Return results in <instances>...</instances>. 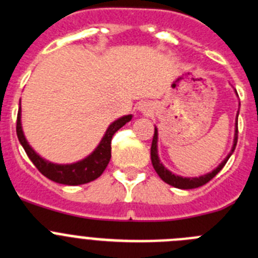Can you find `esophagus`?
I'll return each mask as SVG.
<instances>
[{"label": "esophagus", "mask_w": 258, "mask_h": 258, "mask_svg": "<svg viewBox=\"0 0 258 258\" xmlns=\"http://www.w3.org/2000/svg\"><path fill=\"white\" fill-rule=\"evenodd\" d=\"M151 104L150 103H143V104H141L140 106V111L141 112H143V113H150L151 112Z\"/></svg>", "instance_id": "1"}]
</instances>
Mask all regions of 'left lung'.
Segmentation results:
<instances>
[{"label":"left lung","mask_w":258,"mask_h":258,"mask_svg":"<svg viewBox=\"0 0 258 258\" xmlns=\"http://www.w3.org/2000/svg\"><path fill=\"white\" fill-rule=\"evenodd\" d=\"M236 93V90H235ZM240 106V103H239ZM238 116H239V111L236 113V122H235V134H234V142H232V147H231V151L229 152L226 157H225V160L220 164V165L213 169L212 172L207 173L204 175H199V177H182V175H177L174 173L170 172L169 169H166L165 166L163 165V163L160 161L159 159V155H157V127L155 126V134H154V138H152V145H151V161H152V165H154V169L156 170V173L159 174L161 179L164 182H166L168 184L173 186V187H177V188H182V190H190V188H197L203 186V184H206L207 182L211 181L213 178L214 175L217 174L221 169H222L225 164L227 163V160L230 159V156L232 155L234 150L236 147V142H238Z\"/></svg>","instance_id":"left-lung-1"}]
</instances>
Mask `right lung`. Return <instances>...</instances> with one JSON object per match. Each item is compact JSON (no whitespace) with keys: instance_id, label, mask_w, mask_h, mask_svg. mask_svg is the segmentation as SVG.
Wrapping results in <instances>:
<instances>
[{"instance_id":"right-lung-1","label":"right lung","mask_w":258,"mask_h":258,"mask_svg":"<svg viewBox=\"0 0 258 258\" xmlns=\"http://www.w3.org/2000/svg\"><path fill=\"white\" fill-rule=\"evenodd\" d=\"M132 117H133V115H125L115 120L112 124L107 127L103 138L101 140L99 145L95 147L94 151L88 155L83 160L72 164L51 163L49 160H45L44 157H41L35 150L32 149L28 141L26 140V136L23 133L22 108H19V112H18L17 134L20 145L23 146V149L27 152L31 161L35 164L36 168L45 177L56 182V183L76 186V184H84L94 181L104 172L106 166L109 163V159H111V140H112L113 134L120 127L124 126L126 122L131 121Z\"/></svg>"}]
</instances>
